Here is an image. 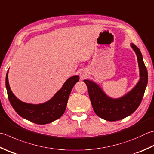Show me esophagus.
I'll use <instances>...</instances> for the list:
<instances>
[{"label":"esophagus","instance_id":"34e87169","mask_svg":"<svg viewBox=\"0 0 154 154\" xmlns=\"http://www.w3.org/2000/svg\"><path fill=\"white\" fill-rule=\"evenodd\" d=\"M87 77V73H86L85 71H81V73H80L81 79H85Z\"/></svg>","mask_w":154,"mask_h":154}]
</instances>
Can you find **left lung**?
Here are the masks:
<instances>
[{
	"instance_id": "8db88e82",
	"label": "left lung",
	"mask_w": 154,
	"mask_h": 154,
	"mask_svg": "<svg viewBox=\"0 0 154 154\" xmlns=\"http://www.w3.org/2000/svg\"><path fill=\"white\" fill-rule=\"evenodd\" d=\"M131 47L137 55L140 80L133 89L122 97L113 99L105 94L97 83L85 79L95 113L106 121L115 122L130 116L139 107L146 88L148 75L140 50L133 43Z\"/></svg>"
}]
</instances>
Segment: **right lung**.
Returning a JSON list of instances; mask_svg holds the SVG:
<instances>
[{
	"mask_svg": "<svg viewBox=\"0 0 154 154\" xmlns=\"http://www.w3.org/2000/svg\"><path fill=\"white\" fill-rule=\"evenodd\" d=\"M8 72V71L6 75V87L12 107L20 116L40 125L53 122L63 116L71 90L79 80V77L77 75L69 77L63 84L61 89L50 100L41 104H31L21 101L12 92L9 86Z\"/></svg>",
	"mask_w": 154,
	"mask_h": 154,
	"instance_id": "obj_1",
	"label": "right lung"
}]
</instances>
